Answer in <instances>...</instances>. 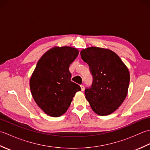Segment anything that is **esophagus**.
I'll list each match as a JSON object with an SVG mask.
<instances>
[{
	"label": "esophagus",
	"instance_id": "obj_1",
	"mask_svg": "<svg viewBox=\"0 0 150 150\" xmlns=\"http://www.w3.org/2000/svg\"><path fill=\"white\" fill-rule=\"evenodd\" d=\"M81 90L83 91L84 90V85H81Z\"/></svg>",
	"mask_w": 150,
	"mask_h": 150
}]
</instances>
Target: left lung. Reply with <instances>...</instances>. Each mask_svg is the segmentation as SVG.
<instances>
[{"label":"left lung","instance_id":"left-lung-1","mask_svg":"<svg viewBox=\"0 0 150 150\" xmlns=\"http://www.w3.org/2000/svg\"><path fill=\"white\" fill-rule=\"evenodd\" d=\"M93 77L90 87L85 89L86 98L99 115H108L119 108L128 93L129 73L115 53L107 49L91 47L81 51Z\"/></svg>","mask_w":150,"mask_h":150}]
</instances>
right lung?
Masks as SVG:
<instances>
[{
    "instance_id": "add662e5",
    "label": "right lung",
    "mask_w": 150,
    "mask_h": 150,
    "mask_svg": "<svg viewBox=\"0 0 150 150\" xmlns=\"http://www.w3.org/2000/svg\"><path fill=\"white\" fill-rule=\"evenodd\" d=\"M79 51L71 47H55L47 51L38 61L30 85L37 104L47 115L59 117L68 109L80 86L71 81L69 65Z\"/></svg>"
}]
</instances>
